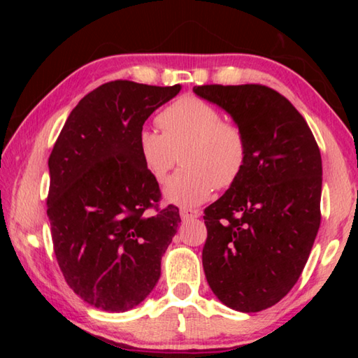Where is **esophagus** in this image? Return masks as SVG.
Returning a JSON list of instances; mask_svg holds the SVG:
<instances>
[{"mask_svg": "<svg viewBox=\"0 0 358 358\" xmlns=\"http://www.w3.org/2000/svg\"><path fill=\"white\" fill-rule=\"evenodd\" d=\"M180 216H181V220H192V217H199V216H201V211L196 210V208L181 207V208H180Z\"/></svg>", "mask_w": 358, "mask_h": 358, "instance_id": "obj_1", "label": "esophagus"}]
</instances>
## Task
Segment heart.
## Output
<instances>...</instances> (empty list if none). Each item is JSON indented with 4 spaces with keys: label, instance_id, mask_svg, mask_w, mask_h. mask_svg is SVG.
<instances>
[{
    "label": "heart",
    "instance_id": "heart-1",
    "mask_svg": "<svg viewBox=\"0 0 358 358\" xmlns=\"http://www.w3.org/2000/svg\"><path fill=\"white\" fill-rule=\"evenodd\" d=\"M156 121L162 132L143 129L138 151L157 183H164L180 156L183 169L169 181V201L194 207L210 199L215 187L226 189L237 183L250 153L238 123L222 120L213 104L192 94L169 104Z\"/></svg>",
    "mask_w": 358,
    "mask_h": 358
}]
</instances>
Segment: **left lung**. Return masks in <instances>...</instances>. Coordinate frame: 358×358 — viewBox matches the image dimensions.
I'll return each instance as SVG.
<instances>
[{"label": "left lung", "mask_w": 358, "mask_h": 358, "mask_svg": "<svg viewBox=\"0 0 358 358\" xmlns=\"http://www.w3.org/2000/svg\"><path fill=\"white\" fill-rule=\"evenodd\" d=\"M194 93L230 113L248 137L241 177L203 210V271L241 313L276 305L299 281L320 226L322 159L300 112L265 85H202Z\"/></svg>", "instance_id": "obj_1"}]
</instances>
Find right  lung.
I'll return each instance as SVG.
<instances>
[{
	"instance_id": "1",
	"label": "right lung",
	"mask_w": 358,
	"mask_h": 358,
	"mask_svg": "<svg viewBox=\"0 0 358 358\" xmlns=\"http://www.w3.org/2000/svg\"><path fill=\"white\" fill-rule=\"evenodd\" d=\"M180 85L113 80L90 92L66 120L48 157L47 216L68 286L88 305L123 313L147 299L181 222L145 167L138 136Z\"/></svg>"
}]
</instances>
